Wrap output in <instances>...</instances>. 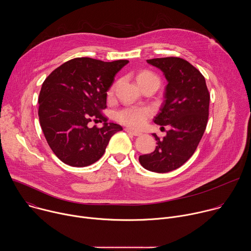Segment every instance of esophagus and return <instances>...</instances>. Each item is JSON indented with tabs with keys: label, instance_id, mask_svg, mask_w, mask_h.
Wrapping results in <instances>:
<instances>
[{
	"label": "esophagus",
	"instance_id": "esophagus-1",
	"mask_svg": "<svg viewBox=\"0 0 251 251\" xmlns=\"http://www.w3.org/2000/svg\"><path fill=\"white\" fill-rule=\"evenodd\" d=\"M125 131H126L127 133H129V134H132L133 136H140V135H142V133H141V132H138V131L132 130V129H130V128H126V129H125Z\"/></svg>",
	"mask_w": 251,
	"mask_h": 251
}]
</instances>
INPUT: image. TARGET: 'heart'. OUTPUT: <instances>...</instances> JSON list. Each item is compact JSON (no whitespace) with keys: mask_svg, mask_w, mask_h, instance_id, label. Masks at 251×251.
Wrapping results in <instances>:
<instances>
[{"mask_svg":"<svg viewBox=\"0 0 251 251\" xmlns=\"http://www.w3.org/2000/svg\"><path fill=\"white\" fill-rule=\"evenodd\" d=\"M147 79H157L159 81V78L152 73H149V71H143V73L139 74L137 76V81ZM114 88L115 86L111 87L110 93L114 91ZM150 115L151 111L148 108H145V107L131 106L119 110L116 113V118L122 124H125L132 128H139L145 124Z\"/></svg>","mask_w":251,"mask_h":251,"instance_id":"obj_1","label":"heart"}]
</instances>
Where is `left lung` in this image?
I'll return each instance as SVG.
<instances>
[{"label": "left lung", "instance_id": "8db88e82", "mask_svg": "<svg viewBox=\"0 0 251 251\" xmlns=\"http://www.w3.org/2000/svg\"><path fill=\"white\" fill-rule=\"evenodd\" d=\"M147 62L161 69L168 80L165 101L154 122L169 130L162 140L153 134L155 151L140 156L139 162L151 172L167 173L184 165L197 150L207 124L209 92L200 70L183 58L171 56Z\"/></svg>", "mask_w": 251, "mask_h": 251}]
</instances>
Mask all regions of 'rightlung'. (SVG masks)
<instances>
[{
    "mask_svg": "<svg viewBox=\"0 0 251 251\" xmlns=\"http://www.w3.org/2000/svg\"><path fill=\"white\" fill-rule=\"evenodd\" d=\"M126 59L105 62L89 57L70 59L46 78L39 96L41 127L52 152L64 164L86 167L104 154L110 138L122 127L107 123V91ZM91 121L102 128L89 127Z\"/></svg>",
    "mask_w": 251,
    "mask_h": 251,
    "instance_id": "1",
    "label": "right lung"
}]
</instances>
